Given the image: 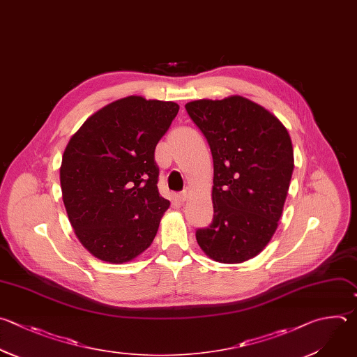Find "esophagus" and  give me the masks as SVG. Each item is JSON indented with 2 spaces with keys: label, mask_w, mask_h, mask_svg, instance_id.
Listing matches in <instances>:
<instances>
[{
  "label": "esophagus",
  "mask_w": 357,
  "mask_h": 357,
  "mask_svg": "<svg viewBox=\"0 0 357 357\" xmlns=\"http://www.w3.org/2000/svg\"><path fill=\"white\" fill-rule=\"evenodd\" d=\"M189 195H190V189L186 188V189L179 195V202H181V203H185V202L189 199Z\"/></svg>",
  "instance_id": "obj_1"
}]
</instances>
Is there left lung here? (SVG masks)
<instances>
[{
    "label": "left lung",
    "mask_w": 357,
    "mask_h": 357,
    "mask_svg": "<svg viewBox=\"0 0 357 357\" xmlns=\"http://www.w3.org/2000/svg\"><path fill=\"white\" fill-rule=\"evenodd\" d=\"M213 155V222L196 231L202 251L220 264L255 258L272 240L294 168L293 144L279 119L231 95L185 105Z\"/></svg>",
    "instance_id": "1"
}]
</instances>
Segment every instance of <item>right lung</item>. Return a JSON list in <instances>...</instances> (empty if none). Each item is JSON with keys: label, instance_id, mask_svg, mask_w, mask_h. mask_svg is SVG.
Instances as JSON below:
<instances>
[{"label": "right lung", "instance_id": "obj_1", "mask_svg": "<svg viewBox=\"0 0 357 357\" xmlns=\"http://www.w3.org/2000/svg\"><path fill=\"white\" fill-rule=\"evenodd\" d=\"M179 110L130 95L96 110L71 136L60 183L82 247L107 264L130 262L155 238L169 200L158 193L154 151Z\"/></svg>", "mask_w": 357, "mask_h": 357}]
</instances>
